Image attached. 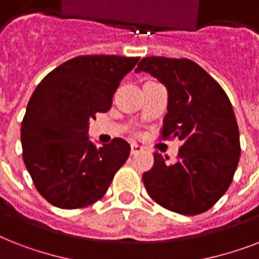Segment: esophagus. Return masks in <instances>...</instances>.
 I'll list each match as a JSON object with an SVG mask.
<instances>
[{"mask_svg":"<svg viewBox=\"0 0 259 259\" xmlns=\"http://www.w3.org/2000/svg\"><path fill=\"white\" fill-rule=\"evenodd\" d=\"M130 149H132V154H136L138 152H141L142 146L138 145L137 142H132V145H130Z\"/></svg>","mask_w":259,"mask_h":259,"instance_id":"34e87169","label":"esophagus"}]
</instances>
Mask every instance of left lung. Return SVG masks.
Here are the masks:
<instances>
[{
  "mask_svg": "<svg viewBox=\"0 0 259 259\" xmlns=\"http://www.w3.org/2000/svg\"><path fill=\"white\" fill-rule=\"evenodd\" d=\"M149 72L168 90V113L161 140L181 141L175 161L154 152L142 181L149 196L181 213L205 212L233 183L241 142L233 106L221 84L189 59L149 56L137 70Z\"/></svg>",
  "mask_w": 259,
  "mask_h": 259,
  "instance_id": "1",
  "label": "left lung"
}]
</instances>
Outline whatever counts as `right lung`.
Instances as JSON below:
<instances>
[{
    "instance_id": "obj_1",
    "label": "right lung",
    "mask_w": 259,
    "mask_h": 259,
    "mask_svg": "<svg viewBox=\"0 0 259 259\" xmlns=\"http://www.w3.org/2000/svg\"><path fill=\"white\" fill-rule=\"evenodd\" d=\"M138 60L78 56L51 71L32 94L21 122L22 158L38 193L55 207L83 208L99 200L129 157L125 140L97 148L87 133Z\"/></svg>"
}]
</instances>
